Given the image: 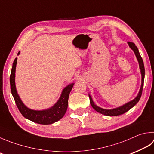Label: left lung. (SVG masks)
<instances>
[{
  "label": "left lung",
  "instance_id": "1",
  "mask_svg": "<svg viewBox=\"0 0 154 154\" xmlns=\"http://www.w3.org/2000/svg\"><path fill=\"white\" fill-rule=\"evenodd\" d=\"M127 43H128L130 48H131V50H133V51H134L136 57H137V59L138 60L139 65H140V69L141 70V85L140 92H139V93H138L137 97H136V98H134L133 100L130 101V102L127 103L126 104H125L123 106L118 107V108H116V109H104L100 108V107H99V106H97L94 104V103L93 102V100H92L91 95L89 94L90 103H91V104L92 106V108H93L96 111L100 112V113H101V114L104 115L118 116V115L124 114V113H125L126 112L128 111L129 110L131 109L132 107L134 106L135 104L139 102V100H140V98L141 97L142 91H143V87L144 77H145V68H144L143 62V60H142V57L140 56V52H139L137 46L135 45V43L133 42H128Z\"/></svg>",
  "mask_w": 154,
  "mask_h": 154
}]
</instances>
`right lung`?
I'll return each instance as SVG.
<instances>
[{"label":"right lung","mask_w":154,"mask_h":154,"mask_svg":"<svg viewBox=\"0 0 154 154\" xmlns=\"http://www.w3.org/2000/svg\"><path fill=\"white\" fill-rule=\"evenodd\" d=\"M19 54L20 51L18 52V55H19ZM17 62V57L14 59L13 63L12 69H11L10 76L11 91L14 101H15L17 106L18 107L22 115L27 119L33 121V122L42 125L52 124L61 119L67 111L69 94L72 87H73L74 83L70 84L63 88L59 100L51 108L43 110V111H35V110L30 109L23 103L19 96L17 94L16 90L14 78H15Z\"/></svg>","instance_id":"1"}]
</instances>
